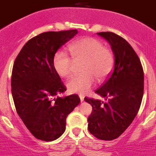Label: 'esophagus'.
I'll return each mask as SVG.
<instances>
[{"instance_id": "1", "label": "esophagus", "mask_w": 156, "mask_h": 156, "mask_svg": "<svg viewBox=\"0 0 156 156\" xmlns=\"http://www.w3.org/2000/svg\"><path fill=\"white\" fill-rule=\"evenodd\" d=\"M79 97H80V98L81 101H84V96H83V95L80 94V95H79Z\"/></svg>"}]
</instances>
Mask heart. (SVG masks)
Returning a JSON list of instances; mask_svg holds the SVG:
<instances>
[{"label":"heart","instance_id":"1","mask_svg":"<svg viewBox=\"0 0 156 156\" xmlns=\"http://www.w3.org/2000/svg\"><path fill=\"white\" fill-rule=\"evenodd\" d=\"M74 62H83V75L73 77L67 83L71 93L83 94L94 85L95 79L102 80L108 76L113 67V55L102 43L92 37H83L74 41L68 48ZM54 69L63 78L72 74L73 61L64 51H57L53 57Z\"/></svg>","mask_w":156,"mask_h":156}]
</instances>
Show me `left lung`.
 Listing matches in <instances>:
<instances>
[{
	"mask_svg": "<svg viewBox=\"0 0 156 156\" xmlns=\"http://www.w3.org/2000/svg\"><path fill=\"white\" fill-rule=\"evenodd\" d=\"M108 41L114 55L113 71L95 93L105 98L84 100L93 110L88 129L101 140L119 137L131 124L140 108L144 93V72L138 56L122 37L111 33H98Z\"/></svg>",
	"mask_w": 156,
	"mask_h": 156,
	"instance_id": "1",
	"label": "left lung"
}]
</instances>
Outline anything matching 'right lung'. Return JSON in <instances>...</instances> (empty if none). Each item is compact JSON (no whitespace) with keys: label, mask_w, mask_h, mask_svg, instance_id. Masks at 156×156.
Masks as SVG:
<instances>
[{"label":"right lung","mask_w":156,"mask_h":156,"mask_svg":"<svg viewBox=\"0 0 156 156\" xmlns=\"http://www.w3.org/2000/svg\"><path fill=\"white\" fill-rule=\"evenodd\" d=\"M77 34V30H71L36 36L23 46L14 63L12 93L16 111L39 140L51 141L61 137L66 118L80 102L77 94L58 96L66 87L52 64L58 49Z\"/></svg>","instance_id":"obj_1"}]
</instances>
